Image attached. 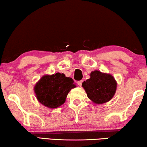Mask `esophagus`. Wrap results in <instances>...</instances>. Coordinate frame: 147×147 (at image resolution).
Listing matches in <instances>:
<instances>
[{
    "instance_id": "esophagus-1",
    "label": "esophagus",
    "mask_w": 147,
    "mask_h": 147,
    "mask_svg": "<svg viewBox=\"0 0 147 147\" xmlns=\"http://www.w3.org/2000/svg\"><path fill=\"white\" fill-rule=\"evenodd\" d=\"M82 82H83V81H82V80H80V81H78L77 83H78V86H81Z\"/></svg>"
}]
</instances>
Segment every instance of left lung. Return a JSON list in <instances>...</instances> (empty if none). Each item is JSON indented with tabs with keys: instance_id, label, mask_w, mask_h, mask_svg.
Segmentation results:
<instances>
[{
	"instance_id": "obj_1",
	"label": "left lung",
	"mask_w": 147,
	"mask_h": 147,
	"mask_svg": "<svg viewBox=\"0 0 147 147\" xmlns=\"http://www.w3.org/2000/svg\"><path fill=\"white\" fill-rule=\"evenodd\" d=\"M88 98L96 105L109 102L117 90V83L115 78L109 73L99 71H92L90 78L82 84Z\"/></svg>"
}]
</instances>
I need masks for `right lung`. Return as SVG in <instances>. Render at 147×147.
<instances>
[{
    "mask_svg": "<svg viewBox=\"0 0 147 147\" xmlns=\"http://www.w3.org/2000/svg\"><path fill=\"white\" fill-rule=\"evenodd\" d=\"M75 87L73 78L57 73L42 76L35 84L34 92L40 104L49 109H55L65 103L69 92Z\"/></svg>",
    "mask_w": 147,
    "mask_h": 147,
    "instance_id": "obj_1",
    "label": "right lung"
}]
</instances>
